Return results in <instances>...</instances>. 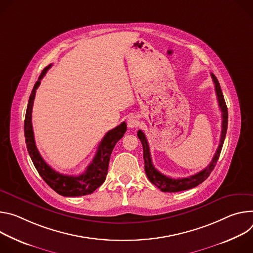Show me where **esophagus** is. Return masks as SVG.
Returning <instances> with one entry per match:
<instances>
[{"mask_svg": "<svg viewBox=\"0 0 253 253\" xmlns=\"http://www.w3.org/2000/svg\"><path fill=\"white\" fill-rule=\"evenodd\" d=\"M127 126L129 127H135L137 125H138V121H137V118L133 115H130L128 118H127Z\"/></svg>", "mask_w": 253, "mask_h": 253, "instance_id": "1", "label": "esophagus"}]
</instances>
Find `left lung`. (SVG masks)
<instances>
[{"instance_id":"obj_1","label":"left lung","mask_w":253,"mask_h":253,"mask_svg":"<svg viewBox=\"0 0 253 253\" xmlns=\"http://www.w3.org/2000/svg\"><path fill=\"white\" fill-rule=\"evenodd\" d=\"M211 77L213 79L214 85H215V91H216V95H217V99H218V104H219V107L222 112V129H221L220 143L217 148V151H216L211 163L207 166V168H205L204 170H202L201 172L195 174L193 176H190L187 178H182V179H174L171 177L165 176L164 174L159 172L155 168V166L153 165L151 153H150V147H149L145 133L141 129L137 131V136L139 139H141V143L143 145V150H144V161H145L146 174H147L149 180L151 181V183H153L155 186H157L162 192L174 193V192L185 191V190L192 189L196 186H198L199 184L204 182L210 176L211 172L214 169V167L217 164V161L219 159V156H220V153L222 150L224 139H225V136H226L227 126H228V111H227L225 99H224L218 79L216 78V76L213 73H211Z\"/></svg>"}]
</instances>
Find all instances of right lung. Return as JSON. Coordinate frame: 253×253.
<instances>
[{"instance_id": "1", "label": "right lung", "mask_w": 253, "mask_h": 253, "mask_svg": "<svg viewBox=\"0 0 253 253\" xmlns=\"http://www.w3.org/2000/svg\"><path fill=\"white\" fill-rule=\"evenodd\" d=\"M51 66L52 64L48 65L41 72L33 87V90L29 97V101H28L24 123V133L27 150L39 175L55 192H57L59 195L65 196V197H78V196L88 195L94 192L104 182L107 175L111 152L114 150L116 144L126 131V124L125 122L122 123L120 126L109 130L103 136L92 162L86 168L85 172L82 173L81 175L68 176L53 170L43 160V158L39 154V151L37 150L32 126V108L36 90L40 85L41 79L44 77V75Z\"/></svg>"}]
</instances>
